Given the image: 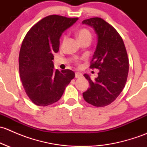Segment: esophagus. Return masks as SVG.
I'll return each instance as SVG.
<instances>
[{"label": "esophagus", "instance_id": "esophagus-1", "mask_svg": "<svg viewBox=\"0 0 147 147\" xmlns=\"http://www.w3.org/2000/svg\"><path fill=\"white\" fill-rule=\"evenodd\" d=\"M82 77V74L80 72H75V78H80Z\"/></svg>", "mask_w": 147, "mask_h": 147}]
</instances>
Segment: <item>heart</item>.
<instances>
[{
    "label": "heart",
    "instance_id": "obj_1",
    "mask_svg": "<svg viewBox=\"0 0 147 147\" xmlns=\"http://www.w3.org/2000/svg\"><path fill=\"white\" fill-rule=\"evenodd\" d=\"M77 36H78V39H79L80 41L84 40H91L92 38V35L91 32H90L88 29L87 28H81L77 32ZM65 38H66V35H64L63 36V40H65Z\"/></svg>",
    "mask_w": 147,
    "mask_h": 147
}]
</instances>
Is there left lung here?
I'll return each instance as SVG.
<instances>
[{"mask_svg": "<svg viewBox=\"0 0 147 147\" xmlns=\"http://www.w3.org/2000/svg\"><path fill=\"white\" fill-rule=\"evenodd\" d=\"M82 24L92 27L98 37L90 67L99 69L94 80L84 75L90 88L82 93L83 97L87 103L102 107L115 101L124 89L129 72L128 56L117 31L101 18L87 19Z\"/></svg>", "mask_w": 147, "mask_h": 147, "instance_id": "1", "label": "left lung"}]
</instances>
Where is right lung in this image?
Segmentation results:
<instances>
[{
    "label": "right lung",
    "mask_w": 147,
    "mask_h": 147,
    "mask_svg": "<svg viewBox=\"0 0 147 147\" xmlns=\"http://www.w3.org/2000/svg\"><path fill=\"white\" fill-rule=\"evenodd\" d=\"M78 20L48 16L34 25L25 36L19 54V72L25 91L35 105L45 107L58 101L75 78L70 69H55L52 60L59 50L62 33Z\"/></svg>",
    "instance_id": "right-lung-1"
}]
</instances>
